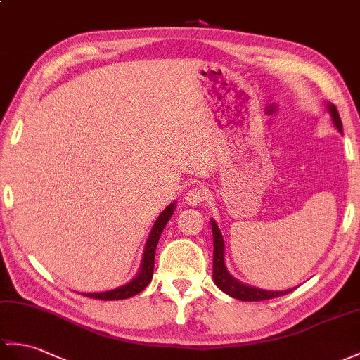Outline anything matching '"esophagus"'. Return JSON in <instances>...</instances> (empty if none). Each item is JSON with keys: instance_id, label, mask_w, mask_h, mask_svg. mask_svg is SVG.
Instances as JSON below:
<instances>
[{"instance_id": "esophagus-1", "label": "esophagus", "mask_w": 360, "mask_h": 360, "mask_svg": "<svg viewBox=\"0 0 360 360\" xmlns=\"http://www.w3.org/2000/svg\"><path fill=\"white\" fill-rule=\"evenodd\" d=\"M205 199H207V190L204 187H199V186L188 190L186 196H184V200H186L188 205H199V204H202Z\"/></svg>"}]
</instances>
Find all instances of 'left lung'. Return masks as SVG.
I'll use <instances>...</instances> for the list:
<instances>
[{
  "mask_svg": "<svg viewBox=\"0 0 360 360\" xmlns=\"http://www.w3.org/2000/svg\"><path fill=\"white\" fill-rule=\"evenodd\" d=\"M327 108L331 115L333 124L336 125V129L342 133V121H340L336 105L327 104ZM212 231H213V281L216 285H218V288L224 291V293H227L229 296L239 300L256 302V300H266V299L288 295L290 291L295 290V288H290L285 291L261 290V288H255L252 285H245V283H242L238 279L233 278V276L229 273L227 266H225V261H224V250H225L224 238L221 235L218 224H216L213 219H212Z\"/></svg>",
  "mask_w": 360,
  "mask_h": 360,
  "instance_id": "1",
  "label": "left lung"
}]
</instances>
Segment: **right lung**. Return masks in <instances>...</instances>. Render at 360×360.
<instances>
[{
    "mask_svg": "<svg viewBox=\"0 0 360 360\" xmlns=\"http://www.w3.org/2000/svg\"><path fill=\"white\" fill-rule=\"evenodd\" d=\"M174 207H176V204L172 202L160 216H158V219H156L153 229L148 235V239L146 242L141 269H139V273L136 274L135 279H131L129 283H125V285H121L115 290L103 291V293H82V295L87 297H94V299H101V300H120V299H127V297L136 296L138 293H141V291L148 285L150 281H152V278H153L155 253H156L158 240H160V236L165 227V224L169 222V219L172 218Z\"/></svg>",
    "mask_w": 360,
    "mask_h": 360,
    "instance_id": "add662e5",
    "label": "right lung"
}]
</instances>
